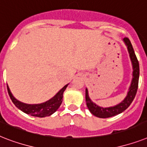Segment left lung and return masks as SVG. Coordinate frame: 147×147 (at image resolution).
<instances>
[{"instance_id":"left-lung-1","label":"left lung","mask_w":147,"mask_h":147,"mask_svg":"<svg viewBox=\"0 0 147 147\" xmlns=\"http://www.w3.org/2000/svg\"><path fill=\"white\" fill-rule=\"evenodd\" d=\"M124 41L126 44L127 49H128L129 54H130V57H131L132 65H133V79L131 81V86L129 88V91L127 92L126 98L122 101L118 105L114 107H109V108H102L96 105L95 103H93L91 101V99L89 97L88 95V90L86 89V105L88 109L90 111V112L93 115L101 118H110L112 116L117 115L118 114L121 113L124 110H126L130 105H131L133 100L134 99L135 96L137 94V88H138V82H139V76H140V67L139 62L137 58V56L135 55L134 51L133 46L131 45V41L129 40L128 38H124Z\"/></svg>"}]
</instances>
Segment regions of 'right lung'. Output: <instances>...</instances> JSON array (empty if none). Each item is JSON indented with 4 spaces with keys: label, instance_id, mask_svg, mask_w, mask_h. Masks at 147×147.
<instances>
[{
    "label": "right lung",
    "instance_id": "obj_1",
    "mask_svg": "<svg viewBox=\"0 0 147 147\" xmlns=\"http://www.w3.org/2000/svg\"><path fill=\"white\" fill-rule=\"evenodd\" d=\"M67 85L64 86V87L62 88L61 90H60L59 92H57L50 100L47 101L44 103H42V104H38V105H28V104L20 102V101L16 100L11 94L8 86L7 92L13 103L19 109H20L21 111L32 116L43 118V117L51 115L58 109L60 105H61L62 101H63V93L66 90Z\"/></svg>",
    "mask_w": 147,
    "mask_h": 147
}]
</instances>
